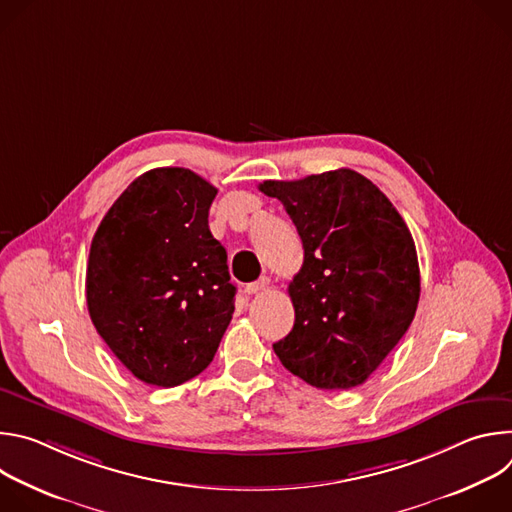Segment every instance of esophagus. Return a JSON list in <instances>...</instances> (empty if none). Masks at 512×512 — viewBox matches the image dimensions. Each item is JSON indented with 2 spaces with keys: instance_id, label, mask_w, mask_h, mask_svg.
Segmentation results:
<instances>
[{
  "instance_id": "obj_1",
  "label": "esophagus",
  "mask_w": 512,
  "mask_h": 512,
  "mask_svg": "<svg viewBox=\"0 0 512 512\" xmlns=\"http://www.w3.org/2000/svg\"><path fill=\"white\" fill-rule=\"evenodd\" d=\"M267 287H269V277H261V279L253 281V283H247L245 291H247L249 296H253V294H261V291H265Z\"/></svg>"
}]
</instances>
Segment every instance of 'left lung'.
Listing matches in <instances>:
<instances>
[{
	"label": "left lung",
	"instance_id": "1",
	"mask_svg": "<svg viewBox=\"0 0 512 512\" xmlns=\"http://www.w3.org/2000/svg\"><path fill=\"white\" fill-rule=\"evenodd\" d=\"M294 221L304 265L289 283L296 322L273 344L283 367L316 389L367 381L413 322L419 263L391 200L362 174L340 168L302 180H265Z\"/></svg>",
	"mask_w": 512,
	"mask_h": 512
}]
</instances>
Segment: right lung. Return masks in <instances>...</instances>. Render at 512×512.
<instances>
[{
    "label": "right lung",
    "instance_id": "1",
    "mask_svg": "<svg viewBox=\"0 0 512 512\" xmlns=\"http://www.w3.org/2000/svg\"><path fill=\"white\" fill-rule=\"evenodd\" d=\"M216 188L186 168H156L113 202L93 237L87 306L139 381L176 387L214 358L235 312L227 251L208 229Z\"/></svg>",
    "mask_w": 512,
    "mask_h": 512
}]
</instances>
